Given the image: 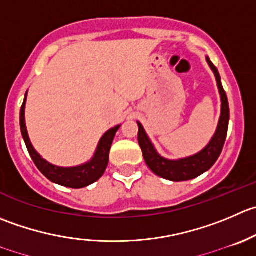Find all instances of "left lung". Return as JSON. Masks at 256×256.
Listing matches in <instances>:
<instances>
[{"label": "left lung", "instance_id": "1", "mask_svg": "<svg viewBox=\"0 0 256 256\" xmlns=\"http://www.w3.org/2000/svg\"><path fill=\"white\" fill-rule=\"evenodd\" d=\"M208 65L210 66L212 71L214 72L215 78H216L218 88H219L220 100H222V112H220L219 122H218L216 131L212 140L209 141L206 146L199 151L195 155L188 156V158H178V160H170L164 156H161L155 148L154 144L151 142L150 138L146 134L145 128L138 121V140L141 150H142L144 158H145L146 165L150 168L154 174H156L160 178H166L170 181H186L195 178L202 174L206 172L219 158L222 154V148H224L225 140H226L228 126H229L230 111L229 102H228L226 94L222 85V78H220L219 71L215 68L214 64L210 61L209 57L206 56Z\"/></svg>", "mask_w": 256, "mask_h": 256}]
</instances>
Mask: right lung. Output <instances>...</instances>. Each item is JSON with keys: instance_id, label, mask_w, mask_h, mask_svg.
<instances>
[{"instance_id": "right-lung-1", "label": "right lung", "mask_w": 256, "mask_h": 256, "mask_svg": "<svg viewBox=\"0 0 256 256\" xmlns=\"http://www.w3.org/2000/svg\"><path fill=\"white\" fill-rule=\"evenodd\" d=\"M26 98L27 92L24 95V104H22L21 112H20V125H21L22 138H24L26 148L28 150L30 156L34 160V165L37 166L40 171L48 178L50 181L54 184H58L61 186L71 188H81L96 182L105 172L108 164V154H110L111 145H112L114 138L116 132L120 128L121 125L111 128L110 130L106 131L102 138L98 141V145L96 148L95 154L92 158L85 164H81L78 166H72V168H61V166L54 165L44 160L32 146L31 140L28 138L26 128V120H24V108H26Z\"/></svg>"}]
</instances>
